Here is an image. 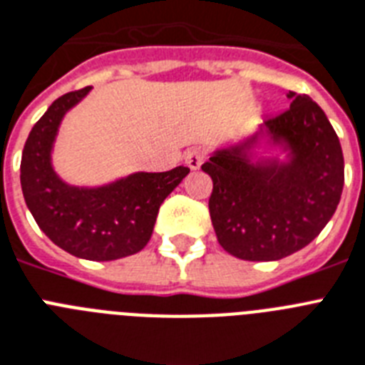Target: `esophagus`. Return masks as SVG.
Wrapping results in <instances>:
<instances>
[{
  "mask_svg": "<svg viewBox=\"0 0 365 365\" xmlns=\"http://www.w3.org/2000/svg\"><path fill=\"white\" fill-rule=\"evenodd\" d=\"M185 160H186V165H188L190 170H200L201 164H203V160H205V153L200 149H192L186 153Z\"/></svg>",
  "mask_w": 365,
  "mask_h": 365,
  "instance_id": "34e87169",
  "label": "esophagus"
}]
</instances>
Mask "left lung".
<instances>
[{"instance_id": "left-lung-1", "label": "left lung", "mask_w": 365, "mask_h": 365, "mask_svg": "<svg viewBox=\"0 0 365 365\" xmlns=\"http://www.w3.org/2000/svg\"><path fill=\"white\" fill-rule=\"evenodd\" d=\"M291 106L263 119L252 138L216 150L201 170L212 179L209 212L220 246L244 261H278L308 246L338 209L343 153L338 134L308 95L289 91ZM261 137L288 160L251 162Z\"/></svg>"}]
</instances>
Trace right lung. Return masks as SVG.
Here are the masks:
<instances>
[{
	"label": "right lung",
	"mask_w": 365,
	"mask_h": 365,
	"mask_svg": "<svg viewBox=\"0 0 365 365\" xmlns=\"http://www.w3.org/2000/svg\"><path fill=\"white\" fill-rule=\"evenodd\" d=\"M89 91L91 87H83L59 96L35 123L22 150L20 182L27 209L53 244L76 257L113 261L145 248L162 201L190 170L138 171L98 188L63 182L52 168L57 128Z\"/></svg>",
	"instance_id": "right-lung-1"
}]
</instances>
